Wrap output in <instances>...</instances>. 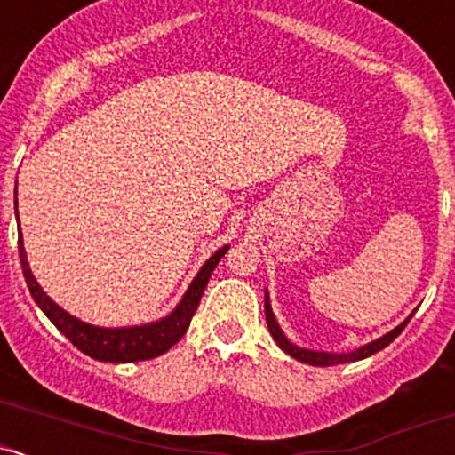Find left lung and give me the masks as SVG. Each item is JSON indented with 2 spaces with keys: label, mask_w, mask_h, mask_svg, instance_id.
Returning a JSON list of instances; mask_svg holds the SVG:
<instances>
[{
  "label": "left lung",
  "mask_w": 455,
  "mask_h": 455,
  "mask_svg": "<svg viewBox=\"0 0 455 455\" xmlns=\"http://www.w3.org/2000/svg\"><path fill=\"white\" fill-rule=\"evenodd\" d=\"M412 316V315H411ZM411 316L406 318L404 323H400L398 327L391 329L389 333H385L383 338H379V340L365 344V347L357 348V351H351V353H318V351H307V348H299L295 347L293 342L286 340V336L282 333V329L278 323H275V316L274 312H271V304H269V295L265 293V318H267V327H269V333L274 336V340L278 342V347L282 348L284 353H289L291 357H295L297 362H304V363H310V365H321V368H325V365H338V363H347V362H359V359H365L370 357V355L379 353L380 348H385L387 344H391L395 340V338L400 336L402 329L406 327V323L411 321Z\"/></svg>",
  "instance_id": "obj_1"
}]
</instances>
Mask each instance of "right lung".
Masks as SVG:
<instances>
[{
  "instance_id": "1",
  "label": "right lung",
  "mask_w": 455,
  "mask_h": 455,
  "mask_svg": "<svg viewBox=\"0 0 455 455\" xmlns=\"http://www.w3.org/2000/svg\"><path fill=\"white\" fill-rule=\"evenodd\" d=\"M227 250L228 245H224V248L218 250L213 257L205 260V265L198 271L196 278L192 280V284L188 286L181 301L169 316L160 318V321L156 323H149V325L108 329L87 325V323L68 315L64 307L57 306L55 301L40 289V284L36 282L34 274H31L29 269L28 257H25L23 237L19 235L20 267H23V275L25 282H28L29 293L34 297L36 304L40 306V310L49 316V321L64 333L68 340L75 344L78 351L90 355V357L98 359V362L111 363H130L154 359L158 357V355L169 351L173 344L180 342L188 331V327H190V321L192 316H195L203 291H205L207 282H210L212 271L216 269L218 263H220V259L227 254Z\"/></svg>"
}]
</instances>
